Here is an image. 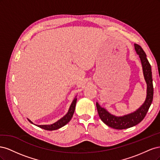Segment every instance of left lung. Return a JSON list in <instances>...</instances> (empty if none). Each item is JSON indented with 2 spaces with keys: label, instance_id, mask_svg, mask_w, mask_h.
<instances>
[{
  "label": "left lung",
  "instance_id": "1",
  "mask_svg": "<svg viewBox=\"0 0 160 160\" xmlns=\"http://www.w3.org/2000/svg\"><path fill=\"white\" fill-rule=\"evenodd\" d=\"M135 50L141 60L144 79L147 83V96L146 101L138 109L133 113L123 116H115L109 113L105 108H101L97 102L96 106L101 121L108 126L116 129H123L135 126L146 117L153 101V87L152 68L146 57V52L138 44H135Z\"/></svg>",
  "mask_w": 160,
  "mask_h": 160
}]
</instances>
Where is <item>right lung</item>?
<instances>
[{
  "label": "right lung",
  "mask_w": 160,
  "mask_h": 160,
  "mask_svg": "<svg viewBox=\"0 0 160 160\" xmlns=\"http://www.w3.org/2000/svg\"><path fill=\"white\" fill-rule=\"evenodd\" d=\"M77 103V98L75 97L73 101H72V103L70 105V108L69 109L68 112L67 113L63 116L61 119L59 120H58L57 122L51 124V125H36L37 126L38 128H41L42 129H44L45 130H49V131H52V130H56L59 129L62 127H63L64 125H65L67 123H68L69 122V121L71 119L72 115H73L75 109V105ZM28 120L29 122L33 124V123L31 122V120L28 119Z\"/></svg>",
  "instance_id": "add662e5"
}]
</instances>
